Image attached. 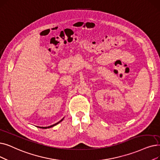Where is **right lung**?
<instances>
[{
    "label": "right lung",
    "mask_w": 160,
    "mask_h": 160,
    "mask_svg": "<svg viewBox=\"0 0 160 160\" xmlns=\"http://www.w3.org/2000/svg\"><path fill=\"white\" fill-rule=\"evenodd\" d=\"M63 119H62V120H61L59 122H58V123H55V124H53V125H52V126H48V127H39L40 128H42V129H46V128H52V127H53V126H56V125L57 124H58L59 122H61L62 120H63Z\"/></svg>",
    "instance_id": "1"
}]
</instances>
